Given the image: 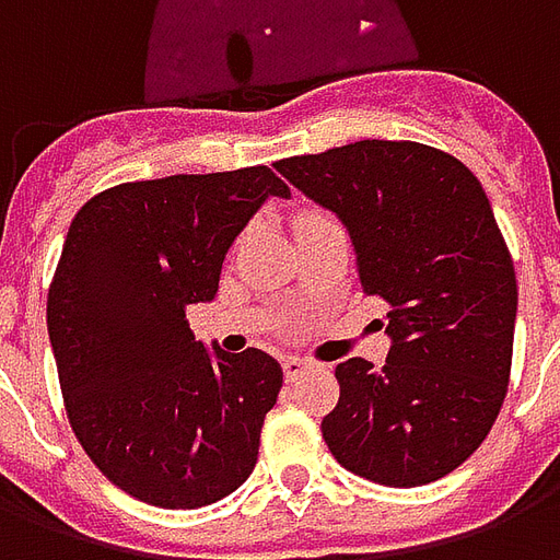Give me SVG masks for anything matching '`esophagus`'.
I'll list each match as a JSON object with an SVG mask.
<instances>
[{
  "instance_id": "obj_1",
  "label": "esophagus",
  "mask_w": 560,
  "mask_h": 560,
  "mask_svg": "<svg viewBox=\"0 0 560 560\" xmlns=\"http://www.w3.org/2000/svg\"><path fill=\"white\" fill-rule=\"evenodd\" d=\"M281 369H284V377H288V381H293V377L303 375L305 369H308V363H305V360H300V357H284V360H281Z\"/></svg>"
}]
</instances>
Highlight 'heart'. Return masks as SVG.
Listing matches in <instances>:
<instances>
[{"label": "heart", "mask_w": 560, "mask_h": 560, "mask_svg": "<svg viewBox=\"0 0 560 560\" xmlns=\"http://www.w3.org/2000/svg\"><path fill=\"white\" fill-rule=\"evenodd\" d=\"M312 219H324V212H317V209H305L303 215L296 219V224H303V221H312Z\"/></svg>", "instance_id": "1"}]
</instances>
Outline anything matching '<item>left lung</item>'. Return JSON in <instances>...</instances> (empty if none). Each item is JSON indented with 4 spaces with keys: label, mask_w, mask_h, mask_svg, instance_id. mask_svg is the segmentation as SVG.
Masks as SVG:
<instances>
[{
    "label": "left lung",
    "mask_w": 560,
    "mask_h": 560,
    "mask_svg": "<svg viewBox=\"0 0 560 560\" xmlns=\"http://www.w3.org/2000/svg\"><path fill=\"white\" fill-rule=\"evenodd\" d=\"M276 171L339 215L363 293L389 305L387 363L336 365L329 453L381 486L441 480L486 441L513 363L516 269L480 179L413 140H357Z\"/></svg>",
    "instance_id": "left-lung-1"
}]
</instances>
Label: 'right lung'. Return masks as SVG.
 <instances>
[{
	"label": "right lung",
	"instance_id": "right-lung-1",
	"mask_svg": "<svg viewBox=\"0 0 560 560\" xmlns=\"http://www.w3.org/2000/svg\"><path fill=\"white\" fill-rule=\"evenodd\" d=\"M267 164L122 183L86 200L47 293V332L80 446L138 501L195 510L255 470L281 365L209 353L185 308L219 291L231 243L267 197Z\"/></svg>",
	"mask_w": 560,
	"mask_h": 560
}]
</instances>
